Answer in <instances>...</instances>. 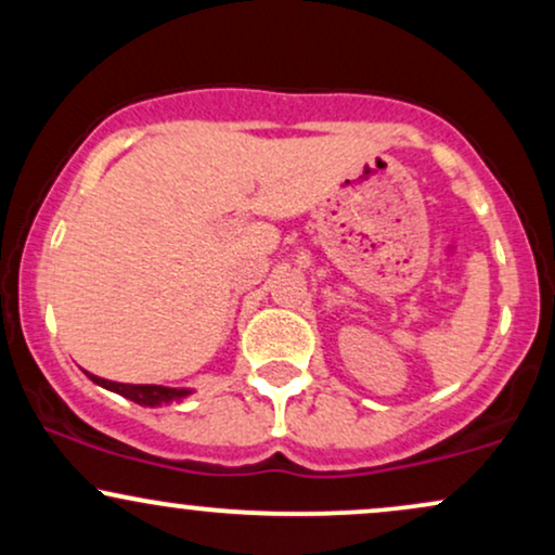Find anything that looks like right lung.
I'll use <instances>...</instances> for the list:
<instances>
[{
  "label": "right lung",
  "instance_id": "add662e5",
  "mask_svg": "<svg viewBox=\"0 0 555 555\" xmlns=\"http://www.w3.org/2000/svg\"><path fill=\"white\" fill-rule=\"evenodd\" d=\"M93 384L109 388V391L119 393V397L135 401L140 406H162V404H171V401H180L193 393L190 388H169V386H156V384H117V380H106L99 378V375H88Z\"/></svg>",
  "mask_w": 555,
  "mask_h": 555
}]
</instances>
